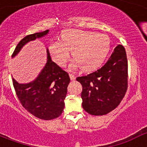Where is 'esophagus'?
Instances as JSON below:
<instances>
[{"instance_id":"obj_1","label":"esophagus","mask_w":147,"mask_h":147,"mask_svg":"<svg viewBox=\"0 0 147 147\" xmlns=\"http://www.w3.org/2000/svg\"><path fill=\"white\" fill-rule=\"evenodd\" d=\"M69 76H70V78H71V80H72V81H74V80H76V76H75L74 75L71 74H69Z\"/></svg>"}]
</instances>
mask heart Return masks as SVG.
I'll list each match as a JSON object with an SVG mask.
<instances>
[{
    "instance_id": "b5f03b06",
    "label": "heart",
    "mask_w": 147,
    "mask_h": 147,
    "mask_svg": "<svg viewBox=\"0 0 147 147\" xmlns=\"http://www.w3.org/2000/svg\"><path fill=\"white\" fill-rule=\"evenodd\" d=\"M110 50L107 36L79 29H68L61 34L60 41H54L49 45L53 60L59 66H64L70 57L74 60L69 69L74 71L81 67L85 72L94 71L105 60Z\"/></svg>"
}]
</instances>
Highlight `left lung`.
I'll list each match as a JSON object with an SVG mask.
<instances>
[{"instance_id":"obj_1","label":"left lung","mask_w":147,"mask_h":147,"mask_svg":"<svg viewBox=\"0 0 147 147\" xmlns=\"http://www.w3.org/2000/svg\"><path fill=\"white\" fill-rule=\"evenodd\" d=\"M127 72L125 49L118 45L100 69L76 78L82 85L83 109L90 115H103L117 107L127 92Z\"/></svg>"}]
</instances>
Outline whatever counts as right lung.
Masks as SVG:
<instances>
[{
	"instance_id": "right-lung-1",
	"label": "right lung",
	"mask_w": 147,
	"mask_h": 147,
	"mask_svg": "<svg viewBox=\"0 0 147 147\" xmlns=\"http://www.w3.org/2000/svg\"><path fill=\"white\" fill-rule=\"evenodd\" d=\"M49 30L27 35L18 44L11 57L20 52L30 41L47 35ZM47 62L34 80L26 84L18 83L12 78L17 96L23 107L35 117L42 120L57 119L64 110L69 75L53 62L47 49Z\"/></svg>"
}]
</instances>
